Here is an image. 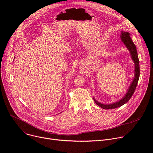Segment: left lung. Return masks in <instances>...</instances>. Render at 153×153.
<instances>
[{
  "mask_svg": "<svg viewBox=\"0 0 153 153\" xmlns=\"http://www.w3.org/2000/svg\"><path fill=\"white\" fill-rule=\"evenodd\" d=\"M130 34L128 32L122 31L120 34V39L122 42L124 43L125 47L127 48L128 51H129L132 60L134 63V77L130 84L128 90L126 93L125 95L120 100L114 102L113 103L110 104H103L98 101H97L94 98H93L96 103L100 107L102 108L105 110H108V109H114L117 108L122 106L123 105L125 104L128 102V100L132 97L133 94L134 93V91L136 88V86L138 83V80L140 76V67H139V60L137 54V51L136 50V45L133 43L132 39L130 37Z\"/></svg>",
  "mask_w": 153,
  "mask_h": 153,
  "instance_id": "left-lung-1",
  "label": "left lung"
}]
</instances>
